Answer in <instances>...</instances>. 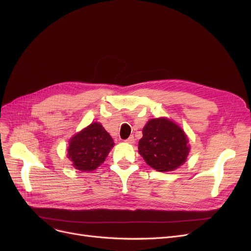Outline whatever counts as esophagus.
<instances>
[{"instance_id": "obj_1", "label": "esophagus", "mask_w": 251, "mask_h": 251, "mask_svg": "<svg viewBox=\"0 0 251 251\" xmlns=\"http://www.w3.org/2000/svg\"><path fill=\"white\" fill-rule=\"evenodd\" d=\"M126 143H129V144H133V143L135 142V138H134V136H129V137L126 140Z\"/></svg>"}]
</instances>
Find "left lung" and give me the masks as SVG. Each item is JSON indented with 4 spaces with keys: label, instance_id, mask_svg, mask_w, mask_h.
I'll return each instance as SVG.
<instances>
[{
    "label": "left lung",
    "instance_id": "1",
    "mask_svg": "<svg viewBox=\"0 0 251 251\" xmlns=\"http://www.w3.org/2000/svg\"><path fill=\"white\" fill-rule=\"evenodd\" d=\"M139 153L154 170L174 171L188 156V139L182 128L168 118H154L143 128Z\"/></svg>",
    "mask_w": 251,
    "mask_h": 251
}]
</instances>
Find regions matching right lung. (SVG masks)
<instances>
[{"label":"right lung","instance_id":"add662e5","mask_svg":"<svg viewBox=\"0 0 251 251\" xmlns=\"http://www.w3.org/2000/svg\"><path fill=\"white\" fill-rule=\"evenodd\" d=\"M113 145L112 138L104 127L93 123L71 138L67 156L76 170L91 172L104 162Z\"/></svg>","mask_w":251,"mask_h":251}]
</instances>
